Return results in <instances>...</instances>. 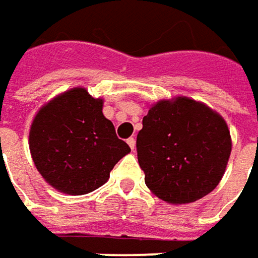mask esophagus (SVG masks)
<instances>
[{
    "instance_id": "34e87169",
    "label": "esophagus",
    "mask_w": 258,
    "mask_h": 258,
    "mask_svg": "<svg viewBox=\"0 0 258 258\" xmlns=\"http://www.w3.org/2000/svg\"><path fill=\"white\" fill-rule=\"evenodd\" d=\"M127 143H128L130 148H131V150L134 151V150H136V138H134V137L128 138V140H127Z\"/></svg>"
}]
</instances>
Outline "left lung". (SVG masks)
Segmentation results:
<instances>
[{"mask_svg":"<svg viewBox=\"0 0 258 258\" xmlns=\"http://www.w3.org/2000/svg\"><path fill=\"white\" fill-rule=\"evenodd\" d=\"M231 153L226 120L188 97L160 100L143 118L137 156L147 187L168 204H188L214 190Z\"/></svg>","mask_w":258,"mask_h":258,"instance_id":"left-lung-1","label":"left lung"}]
</instances>
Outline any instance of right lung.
<instances>
[{
	"label": "right lung",
	"instance_id": "1",
	"mask_svg": "<svg viewBox=\"0 0 258 258\" xmlns=\"http://www.w3.org/2000/svg\"><path fill=\"white\" fill-rule=\"evenodd\" d=\"M102 104V98L76 87L44 104L32 120L28 140L32 161L59 192L83 196L97 190L131 151L104 117Z\"/></svg>",
	"mask_w": 258,
	"mask_h": 258
}]
</instances>
